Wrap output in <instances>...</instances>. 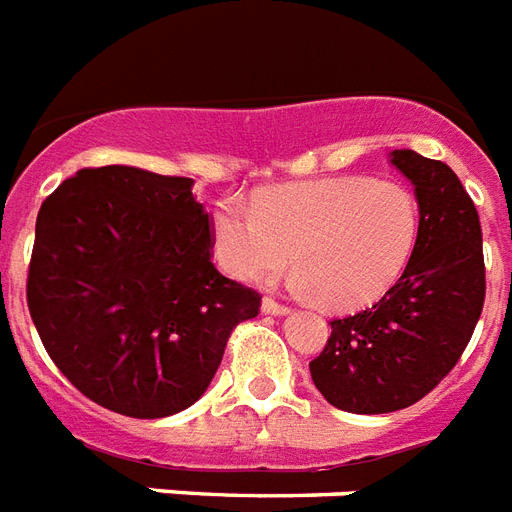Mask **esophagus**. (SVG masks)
Wrapping results in <instances>:
<instances>
[{"label":"esophagus","instance_id":"obj_1","mask_svg":"<svg viewBox=\"0 0 512 512\" xmlns=\"http://www.w3.org/2000/svg\"><path fill=\"white\" fill-rule=\"evenodd\" d=\"M261 312H264V314H275V317H282V314H288L290 309L285 304H280V301H275V298H264V301H261Z\"/></svg>","mask_w":512,"mask_h":512}]
</instances>
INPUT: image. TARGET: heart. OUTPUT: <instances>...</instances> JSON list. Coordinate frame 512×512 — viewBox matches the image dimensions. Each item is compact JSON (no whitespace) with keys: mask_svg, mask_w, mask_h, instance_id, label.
<instances>
[{"mask_svg":"<svg viewBox=\"0 0 512 512\" xmlns=\"http://www.w3.org/2000/svg\"><path fill=\"white\" fill-rule=\"evenodd\" d=\"M420 211L391 179L335 177L259 192L253 208L224 198L211 208L219 267L240 282H267L296 259L293 290L333 309L383 296L407 267Z\"/></svg>","mask_w":512,"mask_h":512,"instance_id":"obj_1","label":"heart"}]
</instances>
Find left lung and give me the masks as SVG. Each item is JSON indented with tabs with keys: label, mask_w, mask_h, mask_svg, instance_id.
Wrapping results in <instances>:
<instances>
[{
	"label": "left lung",
	"mask_w": 512,
	"mask_h": 512,
	"mask_svg": "<svg viewBox=\"0 0 512 512\" xmlns=\"http://www.w3.org/2000/svg\"><path fill=\"white\" fill-rule=\"evenodd\" d=\"M415 185L420 227L402 277L365 312L333 320L309 362L314 386L343 412H396L431 394L468 346L484 309L481 222L447 163L394 150Z\"/></svg>",
	"instance_id": "left-lung-1"
}]
</instances>
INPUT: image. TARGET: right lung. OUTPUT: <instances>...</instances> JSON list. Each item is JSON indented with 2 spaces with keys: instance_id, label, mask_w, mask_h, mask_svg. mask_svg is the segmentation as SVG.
<instances>
[{
  "instance_id": "obj_1",
  "label": "right lung",
  "mask_w": 512,
  "mask_h": 512,
  "mask_svg": "<svg viewBox=\"0 0 512 512\" xmlns=\"http://www.w3.org/2000/svg\"><path fill=\"white\" fill-rule=\"evenodd\" d=\"M192 179L81 169L42 203L28 312L44 349L105 410L169 418L195 404L261 296L211 261Z\"/></svg>"
}]
</instances>
